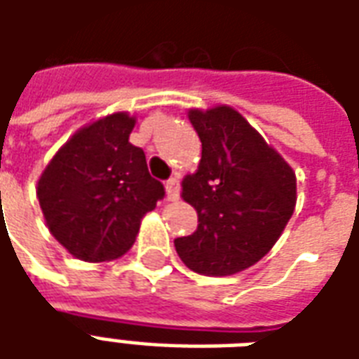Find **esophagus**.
Here are the masks:
<instances>
[{
  "instance_id": "1",
  "label": "esophagus",
  "mask_w": 359,
  "mask_h": 359,
  "mask_svg": "<svg viewBox=\"0 0 359 359\" xmlns=\"http://www.w3.org/2000/svg\"><path fill=\"white\" fill-rule=\"evenodd\" d=\"M165 190H167V200H179L180 196V180L179 177H171V179L167 180V184H165Z\"/></svg>"
}]
</instances>
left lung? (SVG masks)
<instances>
[{
    "mask_svg": "<svg viewBox=\"0 0 359 359\" xmlns=\"http://www.w3.org/2000/svg\"><path fill=\"white\" fill-rule=\"evenodd\" d=\"M202 159L182 182L198 229L175 241L180 259L200 275L225 277L257 264L273 248L296 205V177L238 111L192 109Z\"/></svg>",
    "mask_w": 359,
    "mask_h": 359,
    "instance_id": "8db88e82",
    "label": "left lung"
}]
</instances>
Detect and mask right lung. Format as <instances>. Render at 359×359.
<instances>
[{
    "mask_svg": "<svg viewBox=\"0 0 359 359\" xmlns=\"http://www.w3.org/2000/svg\"><path fill=\"white\" fill-rule=\"evenodd\" d=\"M134 117L113 113L74 134L38 180L51 234L82 262H109L133 246L142 217L163 200L144 149L128 142Z\"/></svg>",
    "mask_w": 359,
    "mask_h": 359,
    "instance_id": "1",
    "label": "right lung"
}]
</instances>
